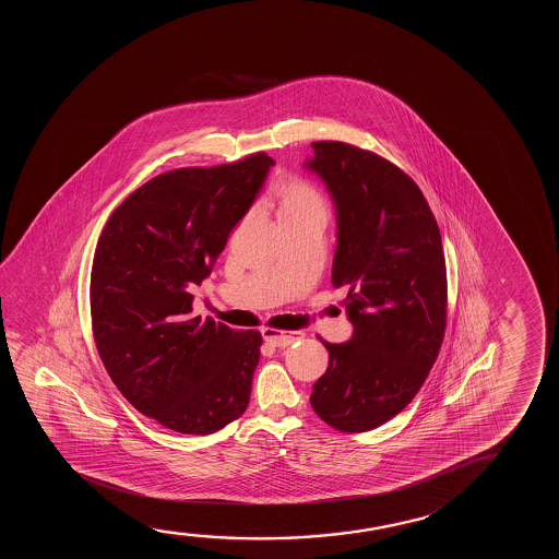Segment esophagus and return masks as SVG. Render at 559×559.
<instances>
[{
  "label": "esophagus",
  "mask_w": 559,
  "mask_h": 559,
  "mask_svg": "<svg viewBox=\"0 0 559 559\" xmlns=\"http://www.w3.org/2000/svg\"><path fill=\"white\" fill-rule=\"evenodd\" d=\"M261 334H263V340L273 347H288L301 337L299 332H278L275 329H263Z\"/></svg>",
  "instance_id": "1"
}]
</instances>
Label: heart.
I'll use <instances>...</instances> for the list:
<instances>
[{
    "instance_id": "obj_1",
    "label": "heart",
    "mask_w": 559,
    "mask_h": 559,
    "mask_svg": "<svg viewBox=\"0 0 559 559\" xmlns=\"http://www.w3.org/2000/svg\"><path fill=\"white\" fill-rule=\"evenodd\" d=\"M275 199L278 202V215L298 214L311 207H324L321 194L314 191V187L294 176H284L276 181Z\"/></svg>"
}]
</instances>
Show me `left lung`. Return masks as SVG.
<instances>
[{
	"label": "left lung",
	"mask_w": 559,
	"mask_h": 559,
	"mask_svg": "<svg viewBox=\"0 0 559 559\" xmlns=\"http://www.w3.org/2000/svg\"><path fill=\"white\" fill-rule=\"evenodd\" d=\"M309 169L337 212L332 284L347 286L353 336L322 342L329 368L311 406L332 428L360 433L401 413L436 362L447 326L441 233L418 185L370 151L317 141Z\"/></svg>",
	"instance_id": "8db88e82"
}]
</instances>
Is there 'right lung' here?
Returning a JSON list of instances; mask_svg holds the SVG:
<instances>
[{
  "instance_id": "right-lung-1",
  "label": "right lung",
  "mask_w": 559,
  "mask_h": 559,
  "mask_svg": "<svg viewBox=\"0 0 559 559\" xmlns=\"http://www.w3.org/2000/svg\"><path fill=\"white\" fill-rule=\"evenodd\" d=\"M275 160L265 153L153 177L116 207L92 267L93 337L116 388L164 428L210 436L245 414L261 334L192 314Z\"/></svg>"
}]
</instances>
